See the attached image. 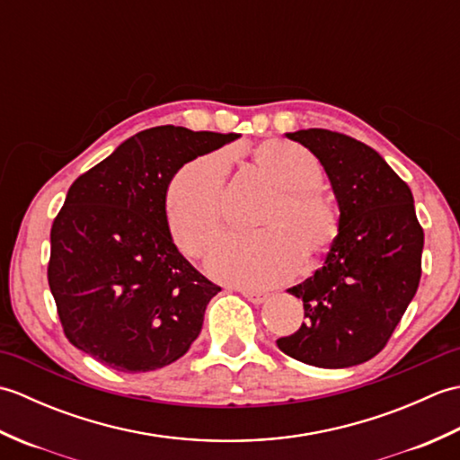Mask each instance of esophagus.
<instances>
[{
    "instance_id": "1",
    "label": "esophagus",
    "mask_w": 460,
    "mask_h": 460,
    "mask_svg": "<svg viewBox=\"0 0 460 460\" xmlns=\"http://www.w3.org/2000/svg\"><path fill=\"white\" fill-rule=\"evenodd\" d=\"M235 290L241 292V295L245 296L249 302H252V305H262V302L267 300L265 292H257V290H249V288H235Z\"/></svg>"
}]
</instances>
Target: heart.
Segmentation results:
<instances>
[{"label": "heart", "instance_id": "heart-1", "mask_svg": "<svg viewBox=\"0 0 460 460\" xmlns=\"http://www.w3.org/2000/svg\"><path fill=\"white\" fill-rule=\"evenodd\" d=\"M257 168L279 190L261 215V233L229 235L208 257L211 275L245 288H270L295 275L300 252L320 257L338 235L334 205L316 188L322 168L314 154L290 142H265L252 152ZM227 155L215 152L185 164L165 191V219L178 247L199 257L223 229Z\"/></svg>", "mask_w": 460, "mask_h": 460}]
</instances>
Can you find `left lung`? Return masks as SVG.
Here are the masks:
<instances>
[{"label": "left lung", "mask_w": 460, "mask_h": 460, "mask_svg": "<svg viewBox=\"0 0 460 460\" xmlns=\"http://www.w3.org/2000/svg\"><path fill=\"white\" fill-rule=\"evenodd\" d=\"M287 138L322 164L340 219L324 267L287 290L302 298L306 322L277 346L316 367L364 364L384 349L421 279L425 235L413 193L374 148L349 136L308 128Z\"/></svg>", "instance_id": "1"}]
</instances>
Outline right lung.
Here are the masks:
<instances>
[{
    "label": "right lung",
    "mask_w": 460,
    "mask_h": 460,
    "mask_svg": "<svg viewBox=\"0 0 460 460\" xmlns=\"http://www.w3.org/2000/svg\"><path fill=\"white\" fill-rule=\"evenodd\" d=\"M239 136L155 126L68 188L47 275L75 348L126 374L170 366L190 349L221 288L175 247L165 191L183 164Z\"/></svg>",
    "instance_id": "obj_1"
}]
</instances>
